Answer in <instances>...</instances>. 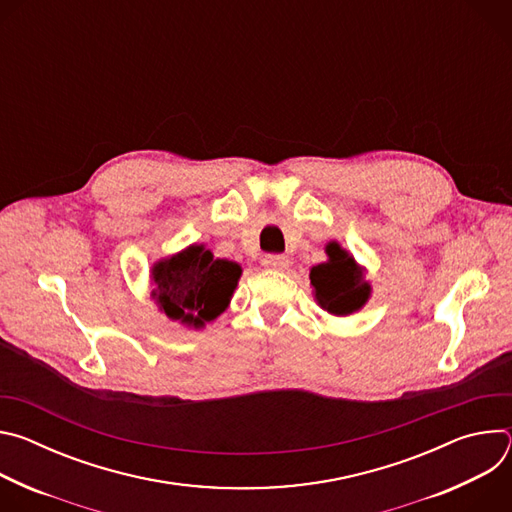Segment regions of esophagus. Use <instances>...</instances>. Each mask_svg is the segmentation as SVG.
I'll return each mask as SVG.
<instances>
[{"instance_id": "1", "label": "esophagus", "mask_w": 512, "mask_h": 512, "mask_svg": "<svg viewBox=\"0 0 512 512\" xmlns=\"http://www.w3.org/2000/svg\"><path fill=\"white\" fill-rule=\"evenodd\" d=\"M261 265H263L265 269L283 271V269L289 265V261H287L285 255H265V257L261 259Z\"/></svg>"}]
</instances>
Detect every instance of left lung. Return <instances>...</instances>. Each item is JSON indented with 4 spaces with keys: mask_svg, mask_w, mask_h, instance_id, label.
<instances>
[{
    "mask_svg": "<svg viewBox=\"0 0 512 512\" xmlns=\"http://www.w3.org/2000/svg\"><path fill=\"white\" fill-rule=\"evenodd\" d=\"M328 261L312 267L310 285L322 310L332 316L358 312L371 298V285L364 281V269L336 241L326 245Z\"/></svg>",
    "mask_w": 512,
    "mask_h": 512,
    "instance_id": "left-lung-1",
    "label": "left lung"
}]
</instances>
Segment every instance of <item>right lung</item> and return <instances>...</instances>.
I'll use <instances>...</instances> for the list:
<instances>
[{
    "label": "right lung",
    "mask_w": 512,
    "mask_h": 512,
    "mask_svg": "<svg viewBox=\"0 0 512 512\" xmlns=\"http://www.w3.org/2000/svg\"><path fill=\"white\" fill-rule=\"evenodd\" d=\"M239 277V263L216 259L204 245H190L154 263L152 298L170 320L198 330L229 308Z\"/></svg>",
    "instance_id": "add662e5"
}]
</instances>
